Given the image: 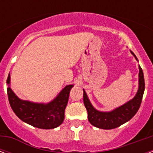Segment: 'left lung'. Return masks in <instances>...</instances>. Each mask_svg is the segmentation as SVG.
Masks as SVG:
<instances>
[{
	"mask_svg": "<svg viewBox=\"0 0 153 153\" xmlns=\"http://www.w3.org/2000/svg\"><path fill=\"white\" fill-rule=\"evenodd\" d=\"M136 59L134 53L132 52ZM139 88L134 98L123 105L111 112H100L96 110L89 101L86 92L83 90V102L88 113V120L91 125L103 129L115 128L126 123L133 117L140 108L143 94L145 91V79L141 67L139 66Z\"/></svg>",
	"mask_w": 153,
	"mask_h": 153,
	"instance_id": "8db88e82",
	"label": "left lung"
}]
</instances>
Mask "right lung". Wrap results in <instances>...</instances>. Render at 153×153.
Returning a JSON list of instances; mask_svg holds the SVG:
<instances>
[{
	"label": "right lung",
	"mask_w": 153,
	"mask_h": 153,
	"mask_svg": "<svg viewBox=\"0 0 153 153\" xmlns=\"http://www.w3.org/2000/svg\"><path fill=\"white\" fill-rule=\"evenodd\" d=\"M7 83H10V74H8ZM72 87L73 85L66 86L48 104L20 100L9 86L7 88V93L11 108L21 121L36 128L51 129L60 126L64 120L65 108Z\"/></svg>",
	"instance_id": "1"
}]
</instances>
